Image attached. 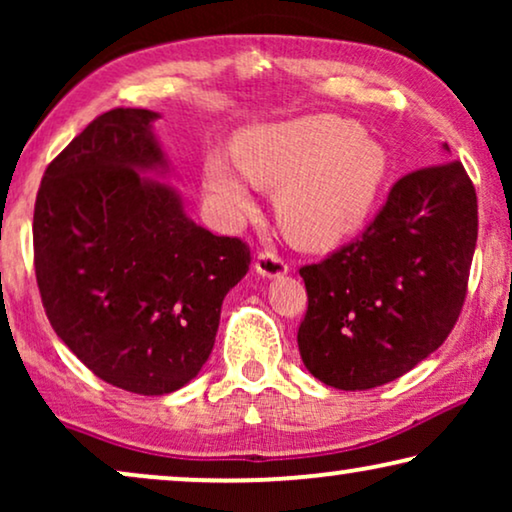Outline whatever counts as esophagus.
<instances>
[{
	"label": "esophagus",
	"mask_w": 512,
	"mask_h": 512,
	"mask_svg": "<svg viewBox=\"0 0 512 512\" xmlns=\"http://www.w3.org/2000/svg\"><path fill=\"white\" fill-rule=\"evenodd\" d=\"M256 272L265 279H277L289 272V265H286L284 258L272 254V251H263V254H258L256 258Z\"/></svg>",
	"instance_id": "1"
}]
</instances>
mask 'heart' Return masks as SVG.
<instances>
[{
	"mask_svg": "<svg viewBox=\"0 0 512 512\" xmlns=\"http://www.w3.org/2000/svg\"><path fill=\"white\" fill-rule=\"evenodd\" d=\"M389 177L380 139L333 114L251 125L235 139V158L212 151L202 165L209 202L226 221L254 209L251 184L275 188L284 233L307 247H328L356 233Z\"/></svg>",
	"mask_w": 512,
	"mask_h": 512,
	"instance_id": "1",
	"label": "heart"
}]
</instances>
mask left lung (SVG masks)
Returning a JSON list of instances; mask_svg holds the SVG:
<instances>
[{
	"label": "left lung",
	"mask_w": 512,
	"mask_h": 512,
	"mask_svg": "<svg viewBox=\"0 0 512 512\" xmlns=\"http://www.w3.org/2000/svg\"><path fill=\"white\" fill-rule=\"evenodd\" d=\"M475 242L478 200L464 165L398 179L359 240L300 268L305 368L328 387L361 391L422 363L457 324Z\"/></svg>",
	"instance_id": "8db88e82"
}]
</instances>
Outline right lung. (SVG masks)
<instances>
[{
    "mask_svg": "<svg viewBox=\"0 0 512 512\" xmlns=\"http://www.w3.org/2000/svg\"><path fill=\"white\" fill-rule=\"evenodd\" d=\"M111 109L48 165L34 268L58 338L100 380L142 396L186 387L212 354L226 293L249 272L237 237L186 214L153 123Z\"/></svg>",
    "mask_w": 512,
    "mask_h": 512,
    "instance_id": "add662e5",
    "label": "right lung"
}]
</instances>
